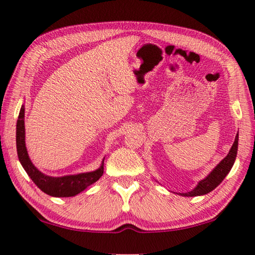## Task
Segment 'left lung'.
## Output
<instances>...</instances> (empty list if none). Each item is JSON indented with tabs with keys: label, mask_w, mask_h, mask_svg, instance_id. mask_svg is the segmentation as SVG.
<instances>
[{
	"label": "left lung",
	"mask_w": 255,
	"mask_h": 255,
	"mask_svg": "<svg viewBox=\"0 0 255 255\" xmlns=\"http://www.w3.org/2000/svg\"><path fill=\"white\" fill-rule=\"evenodd\" d=\"M238 145H239V132L238 135L235 136V140L233 142L232 147H231L228 156H226L224 159H222L220 163L215 166L214 169H213L204 179L200 180L195 188L187 193H178L179 195L187 196V197L205 195V194L212 192L213 189L219 186V185L223 182V179L226 177V175L230 173L231 168L233 167L234 161H235V158H237V154H238Z\"/></svg>",
	"instance_id": "left-lung-1"
}]
</instances>
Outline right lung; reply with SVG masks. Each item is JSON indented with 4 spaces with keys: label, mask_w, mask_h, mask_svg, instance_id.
<instances>
[{
    "label": "right lung",
    "mask_w": 255,
    "mask_h": 255,
    "mask_svg": "<svg viewBox=\"0 0 255 255\" xmlns=\"http://www.w3.org/2000/svg\"><path fill=\"white\" fill-rule=\"evenodd\" d=\"M24 105H22L16 123V150L18 160L26 174L41 191L53 197H71L96 183L104 174V160L100 167L94 172L80 173L77 175H67L61 177H52L45 175L32 163L25 147V127H24Z\"/></svg>",
    "instance_id": "add662e5"
}]
</instances>
